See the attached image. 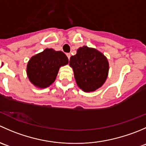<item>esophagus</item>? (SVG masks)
Listing matches in <instances>:
<instances>
[{"mask_svg":"<svg viewBox=\"0 0 146 146\" xmlns=\"http://www.w3.org/2000/svg\"><path fill=\"white\" fill-rule=\"evenodd\" d=\"M66 56H67L68 58V59H70V54H69V53H67V54H66Z\"/></svg>","mask_w":146,"mask_h":146,"instance_id":"esophagus-1","label":"esophagus"}]
</instances>
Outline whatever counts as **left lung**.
I'll return each mask as SVG.
<instances>
[{"label":"left lung","mask_w":146,"mask_h":146,"mask_svg":"<svg viewBox=\"0 0 146 146\" xmlns=\"http://www.w3.org/2000/svg\"><path fill=\"white\" fill-rule=\"evenodd\" d=\"M73 68L78 85L85 92H92L105 82L109 63L104 54L98 50L84 46L72 56L69 61Z\"/></svg>","instance_id":"obj_1"}]
</instances>
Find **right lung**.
<instances>
[{"label": "right lung", "mask_w": 146, "mask_h": 146, "mask_svg": "<svg viewBox=\"0 0 146 146\" xmlns=\"http://www.w3.org/2000/svg\"><path fill=\"white\" fill-rule=\"evenodd\" d=\"M68 63V58L64 52L46 48L30 58L27 67V76L35 86L47 88L54 82L59 68Z\"/></svg>", "instance_id": "right-lung-1"}]
</instances>
